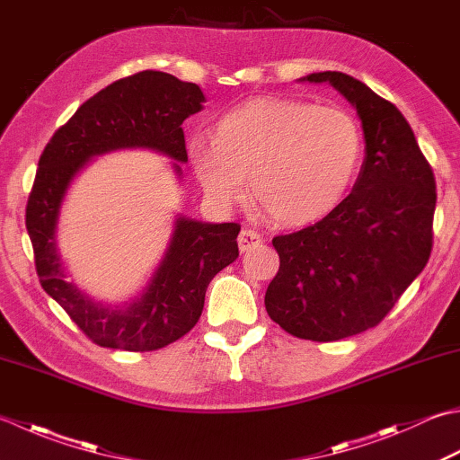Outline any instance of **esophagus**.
<instances>
[{"label": "esophagus", "mask_w": 460, "mask_h": 460, "mask_svg": "<svg viewBox=\"0 0 460 460\" xmlns=\"http://www.w3.org/2000/svg\"><path fill=\"white\" fill-rule=\"evenodd\" d=\"M237 243H239V249L243 251V253H245V251H251V249L259 247L261 243H263V237H261L259 233L251 231V229H241L239 237H237Z\"/></svg>", "instance_id": "esophagus-1"}]
</instances>
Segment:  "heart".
Listing matches in <instances>:
<instances>
[{
  "mask_svg": "<svg viewBox=\"0 0 460 460\" xmlns=\"http://www.w3.org/2000/svg\"><path fill=\"white\" fill-rule=\"evenodd\" d=\"M357 119L332 105L253 99L221 117L211 146L189 151L193 173L215 205L251 199L279 225H305L335 207L361 164Z\"/></svg>",
  "mask_w": 460,
  "mask_h": 460,
  "instance_id": "heart-1",
  "label": "heart"
}]
</instances>
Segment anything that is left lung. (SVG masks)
Instances as JSON below:
<instances>
[{
  "instance_id": "1",
  "label": "left lung",
  "mask_w": 460,
  "mask_h": 460,
  "mask_svg": "<svg viewBox=\"0 0 460 460\" xmlns=\"http://www.w3.org/2000/svg\"><path fill=\"white\" fill-rule=\"evenodd\" d=\"M329 84L357 107L367 155L343 201L321 221L273 237L279 271L265 309L296 339L331 343L373 329L425 269L433 249L437 183L409 121L341 71Z\"/></svg>"
}]
</instances>
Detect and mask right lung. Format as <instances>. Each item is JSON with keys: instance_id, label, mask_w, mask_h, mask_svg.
Segmentation results:
<instances>
[{"instance_id": "obj_1", "label": "right lung", "mask_w": 460, "mask_h": 460, "mask_svg": "<svg viewBox=\"0 0 460 460\" xmlns=\"http://www.w3.org/2000/svg\"><path fill=\"white\" fill-rule=\"evenodd\" d=\"M203 102L199 85L164 71H139L89 97L41 153L25 207L35 271L43 291L99 347L146 353L175 343L199 321L211 279L239 257V223L211 225L179 217L146 293L125 309H111L66 281L58 253L59 205L79 169L95 155L121 147H151L187 161L181 125L201 111ZM175 171L181 173L177 164Z\"/></svg>"}]
</instances>
